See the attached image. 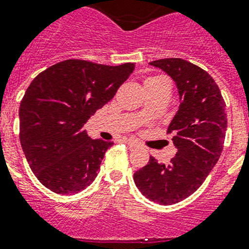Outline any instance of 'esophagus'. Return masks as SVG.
I'll return each mask as SVG.
<instances>
[{"label": "esophagus", "mask_w": 249, "mask_h": 249, "mask_svg": "<svg viewBox=\"0 0 249 249\" xmlns=\"http://www.w3.org/2000/svg\"><path fill=\"white\" fill-rule=\"evenodd\" d=\"M125 143L128 144L129 147L130 148H135L138 147V143L135 141H133V139H125Z\"/></svg>", "instance_id": "1"}]
</instances>
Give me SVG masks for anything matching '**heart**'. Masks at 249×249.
I'll return each mask as SVG.
<instances>
[{
  "label": "heart",
  "instance_id": "obj_1",
  "mask_svg": "<svg viewBox=\"0 0 249 249\" xmlns=\"http://www.w3.org/2000/svg\"><path fill=\"white\" fill-rule=\"evenodd\" d=\"M149 79H150V78H149Z\"/></svg>",
  "mask_w": 249,
  "mask_h": 249
}]
</instances>
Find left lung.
Instances as JSON below:
<instances>
[{"instance_id":"obj_1","label":"left lung","mask_w":249,"mask_h":249,"mask_svg":"<svg viewBox=\"0 0 249 249\" xmlns=\"http://www.w3.org/2000/svg\"><path fill=\"white\" fill-rule=\"evenodd\" d=\"M175 81L179 107L167 133H173L176 156L168 164L149 162L134 173V182L147 199L172 205L192 195L218 162L227 131L225 102L213 77L181 58L150 62Z\"/></svg>"}]
</instances>
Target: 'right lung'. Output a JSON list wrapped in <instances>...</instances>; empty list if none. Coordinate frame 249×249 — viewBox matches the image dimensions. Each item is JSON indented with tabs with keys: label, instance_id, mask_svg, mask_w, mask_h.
Listing matches in <instances>:
<instances>
[{
	"label": "right lung",
	"instance_id": "1",
	"mask_svg": "<svg viewBox=\"0 0 249 249\" xmlns=\"http://www.w3.org/2000/svg\"><path fill=\"white\" fill-rule=\"evenodd\" d=\"M134 67L68 59L33 79L20 104V142L31 171L50 191L72 195L95 181L114 143L91 139L83 126Z\"/></svg>",
	"mask_w": 249,
	"mask_h": 249
}]
</instances>
